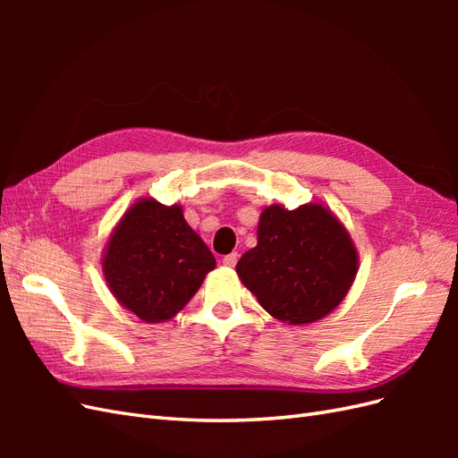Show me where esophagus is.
Returning <instances> with one entry per match:
<instances>
[{
    "instance_id": "1",
    "label": "esophagus",
    "mask_w": 458,
    "mask_h": 458,
    "mask_svg": "<svg viewBox=\"0 0 458 458\" xmlns=\"http://www.w3.org/2000/svg\"><path fill=\"white\" fill-rule=\"evenodd\" d=\"M237 259H239V254H237V252L227 254V256L224 258V266H227V267H234V266H237Z\"/></svg>"
}]
</instances>
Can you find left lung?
Returning <instances> with one entry per match:
<instances>
[{
    "label": "left lung",
    "mask_w": 458,
    "mask_h": 458,
    "mask_svg": "<svg viewBox=\"0 0 458 458\" xmlns=\"http://www.w3.org/2000/svg\"><path fill=\"white\" fill-rule=\"evenodd\" d=\"M357 269L348 229L317 202L296 210L267 206L259 216L258 244L237 263L239 279L259 306L288 325L315 323L336 310Z\"/></svg>",
    "instance_id": "8db88e82"
}]
</instances>
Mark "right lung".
<instances>
[{
  "label": "right lung",
  "mask_w": 458,
  "mask_h": 458,
  "mask_svg": "<svg viewBox=\"0 0 458 458\" xmlns=\"http://www.w3.org/2000/svg\"><path fill=\"white\" fill-rule=\"evenodd\" d=\"M101 263L122 308L145 323H165L197 294L216 258L182 206L140 199L110 233Z\"/></svg>",
  "instance_id": "right-lung-1"
}]
</instances>
